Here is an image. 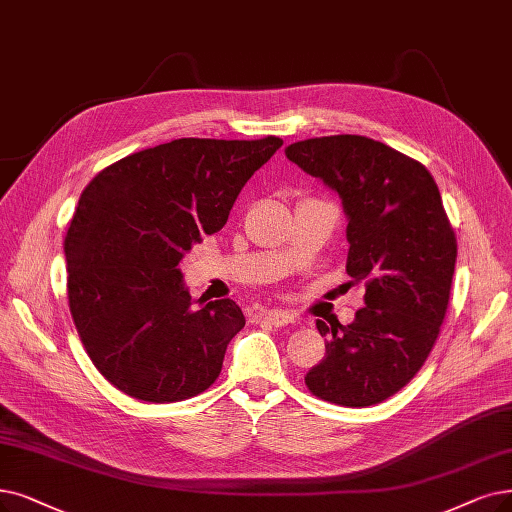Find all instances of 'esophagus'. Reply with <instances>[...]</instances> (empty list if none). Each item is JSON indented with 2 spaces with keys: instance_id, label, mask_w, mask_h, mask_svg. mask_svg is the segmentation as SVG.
<instances>
[{
  "instance_id": "obj_1",
  "label": "esophagus",
  "mask_w": 512,
  "mask_h": 512,
  "mask_svg": "<svg viewBox=\"0 0 512 512\" xmlns=\"http://www.w3.org/2000/svg\"><path fill=\"white\" fill-rule=\"evenodd\" d=\"M258 319H260V321H267V323H271V325L281 327V325L292 323V321H294V315H292L290 311H283V309H271V311H267V313H258Z\"/></svg>"
}]
</instances>
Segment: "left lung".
<instances>
[{
	"mask_svg": "<svg viewBox=\"0 0 512 512\" xmlns=\"http://www.w3.org/2000/svg\"><path fill=\"white\" fill-rule=\"evenodd\" d=\"M285 157L342 199L346 273L365 281L353 323L317 321L325 357L304 382L323 401L376 405L401 391L433 351L456 267L454 229L431 172L384 142L309 138Z\"/></svg>",
	"mask_w": 512,
	"mask_h": 512,
	"instance_id": "obj_1",
	"label": "left lung"
}]
</instances>
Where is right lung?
Listing matches in <instances>:
<instances>
[{
    "label": "right lung",
    "instance_id": "1",
    "mask_svg": "<svg viewBox=\"0 0 512 512\" xmlns=\"http://www.w3.org/2000/svg\"><path fill=\"white\" fill-rule=\"evenodd\" d=\"M281 145L178 138L115 161L81 193L65 239L69 309L96 370L121 393L172 403L218 378L245 317L229 298L193 309L178 262L227 224Z\"/></svg>",
    "mask_w": 512,
    "mask_h": 512
}]
</instances>
